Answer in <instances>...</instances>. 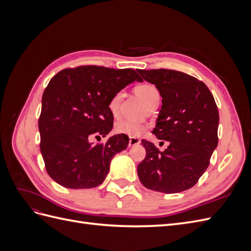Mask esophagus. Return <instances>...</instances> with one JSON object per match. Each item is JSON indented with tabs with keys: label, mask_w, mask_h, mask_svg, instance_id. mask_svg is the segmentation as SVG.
I'll return each mask as SVG.
<instances>
[{
	"label": "esophagus",
	"mask_w": 251,
	"mask_h": 251,
	"mask_svg": "<svg viewBox=\"0 0 251 251\" xmlns=\"http://www.w3.org/2000/svg\"><path fill=\"white\" fill-rule=\"evenodd\" d=\"M139 143H140V139L137 137H130V139H128V147H133Z\"/></svg>",
	"instance_id": "34e87169"
}]
</instances>
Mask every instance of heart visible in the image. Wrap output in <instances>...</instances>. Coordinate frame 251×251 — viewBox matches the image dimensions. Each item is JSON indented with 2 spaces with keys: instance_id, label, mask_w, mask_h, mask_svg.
<instances>
[{
  "instance_id": "b5f03b06",
  "label": "heart",
  "mask_w": 251,
  "mask_h": 251,
  "mask_svg": "<svg viewBox=\"0 0 251 251\" xmlns=\"http://www.w3.org/2000/svg\"><path fill=\"white\" fill-rule=\"evenodd\" d=\"M136 94L147 103H150V101L153 100L155 97H159V92L157 88L153 85H151V83H142V85L138 86L136 88ZM121 98H123V93L118 92L111 98V100L109 102V109L114 115H116L118 113ZM146 128L147 126L141 123V121L133 119L120 120L115 126V130L117 133L132 136V137H136V136L141 135L146 131Z\"/></svg>"
}]
</instances>
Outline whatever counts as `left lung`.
<instances>
[{
    "label": "left lung",
    "mask_w": 251,
    "mask_h": 251,
    "mask_svg": "<svg viewBox=\"0 0 251 251\" xmlns=\"http://www.w3.org/2000/svg\"><path fill=\"white\" fill-rule=\"evenodd\" d=\"M156 86L162 97L153 134L170 141L163 151L142 139L146 158L138 164V177L151 191L175 194L193 187L209 165L218 146L219 112L215 98L201 80L169 69L137 70Z\"/></svg>",
    "instance_id": "left-lung-1"
}]
</instances>
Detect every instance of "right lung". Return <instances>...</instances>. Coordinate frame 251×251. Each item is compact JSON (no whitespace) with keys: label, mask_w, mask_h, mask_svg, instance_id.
I'll list each match as a JSON object with an SVG mask.
<instances>
[{"label":"right lung","mask_w":251,"mask_h":251,"mask_svg":"<svg viewBox=\"0 0 251 251\" xmlns=\"http://www.w3.org/2000/svg\"><path fill=\"white\" fill-rule=\"evenodd\" d=\"M135 80L142 81L133 69L101 66L64 69L51 78L42 97L39 130L45 166L56 183L73 189L102 183L112 158L126 149L128 137L118 134L97 144L89 137L110 133L111 98Z\"/></svg>","instance_id":"add662e5"}]
</instances>
